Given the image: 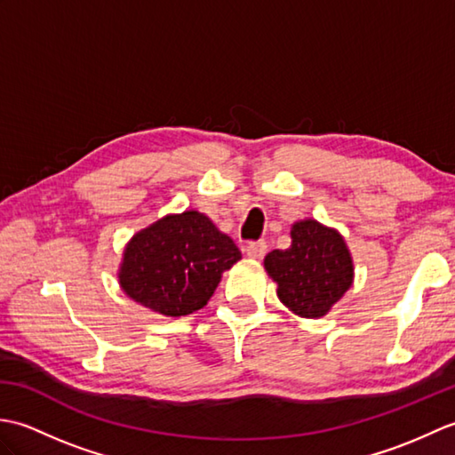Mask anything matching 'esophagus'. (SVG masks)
I'll list each match as a JSON object with an SVG mask.
<instances>
[{
	"instance_id": "34e87169",
	"label": "esophagus",
	"mask_w": 455,
	"mask_h": 455,
	"mask_svg": "<svg viewBox=\"0 0 455 455\" xmlns=\"http://www.w3.org/2000/svg\"><path fill=\"white\" fill-rule=\"evenodd\" d=\"M244 252L248 258H254V259H259L266 252H267V244L264 243V240H256V243H250Z\"/></svg>"
}]
</instances>
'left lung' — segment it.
Instances as JSON below:
<instances>
[{
  "instance_id": "8db88e82",
  "label": "left lung",
  "mask_w": 455,
  "mask_h": 455,
  "mask_svg": "<svg viewBox=\"0 0 455 455\" xmlns=\"http://www.w3.org/2000/svg\"><path fill=\"white\" fill-rule=\"evenodd\" d=\"M266 272L277 283V297L289 311L321 318L354 282V264L342 235L318 220H299L291 227V246L272 250Z\"/></svg>"
}]
</instances>
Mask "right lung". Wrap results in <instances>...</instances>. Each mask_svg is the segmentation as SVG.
I'll return each mask as SVG.
<instances>
[{
  "label": "right lung",
  "instance_id": "obj_1",
  "mask_svg": "<svg viewBox=\"0 0 455 455\" xmlns=\"http://www.w3.org/2000/svg\"><path fill=\"white\" fill-rule=\"evenodd\" d=\"M243 258L233 238L197 211L168 215L131 238L119 283L142 307L183 316L207 305L225 269Z\"/></svg>",
  "mask_w": 455,
  "mask_h": 455
}]
</instances>
